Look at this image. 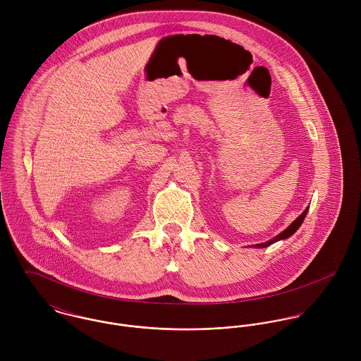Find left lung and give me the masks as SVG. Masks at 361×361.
Returning a JSON list of instances; mask_svg holds the SVG:
<instances>
[{
    "mask_svg": "<svg viewBox=\"0 0 361 361\" xmlns=\"http://www.w3.org/2000/svg\"><path fill=\"white\" fill-rule=\"evenodd\" d=\"M307 212H309V207L303 211V214L300 215V216H298L283 232H281L278 236H275L274 239H271L269 242H265V243H261V245H256V247H268L269 245H272V243H275V242H278V240H281V239H288L289 236H292L299 228H300V225L303 224V221H305V218H306V215H307Z\"/></svg>",
    "mask_w": 361,
    "mask_h": 361,
    "instance_id": "8db88e82",
    "label": "left lung"
}]
</instances>
